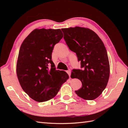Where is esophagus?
Listing matches in <instances>:
<instances>
[{"label":"esophagus","instance_id":"34e87169","mask_svg":"<svg viewBox=\"0 0 128 128\" xmlns=\"http://www.w3.org/2000/svg\"><path fill=\"white\" fill-rule=\"evenodd\" d=\"M66 72H67V73L68 74L69 77H70V75H71V70H70V69H68V70L66 71Z\"/></svg>","mask_w":128,"mask_h":128}]
</instances>
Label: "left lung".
<instances>
[{
    "mask_svg": "<svg viewBox=\"0 0 128 128\" xmlns=\"http://www.w3.org/2000/svg\"><path fill=\"white\" fill-rule=\"evenodd\" d=\"M64 38L76 53L83 69H73L72 78H77L82 86L75 93L85 100H92L102 94L109 80L110 68L106 49L94 31L76 26L62 29Z\"/></svg>",
    "mask_w": 128,
    "mask_h": 128,
    "instance_id": "obj_1",
    "label": "left lung"
}]
</instances>
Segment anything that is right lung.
Returning a JSON list of instances; mask_svg holds the SVG:
<instances>
[{"label": "right lung", "instance_id": "add662e5", "mask_svg": "<svg viewBox=\"0 0 128 128\" xmlns=\"http://www.w3.org/2000/svg\"><path fill=\"white\" fill-rule=\"evenodd\" d=\"M63 37L60 29H34L21 45L16 65L18 78L24 91L38 102L57 94L69 76L56 70L52 60L54 45Z\"/></svg>", "mask_w": 128, "mask_h": 128}]
</instances>
